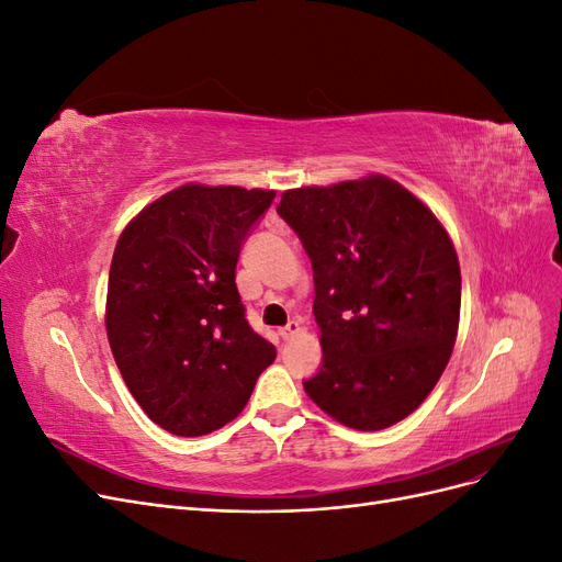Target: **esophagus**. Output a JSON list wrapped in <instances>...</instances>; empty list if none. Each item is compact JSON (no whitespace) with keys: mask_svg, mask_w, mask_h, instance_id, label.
I'll list each match as a JSON object with an SVG mask.
<instances>
[{"mask_svg":"<svg viewBox=\"0 0 562 562\" xmlns=\"http://www.w3.org/2000/svg\"><path fill=\"white\" fill-rule=\"evenodd\" d=\"M297 333H300V323H297V321H291V323H288L285 328H281V330H279L281 339H293Z\"/></svg>","mask_w":562,"mask_h":562,"instance_id":"esophagus-1","label":"esophagus"}]
</instances>
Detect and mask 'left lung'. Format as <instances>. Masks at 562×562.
Returning a JSON list of instances; mask_svg holds the SVG:
<instances>
[{
  "mask_svg": "<svg viewBox=\"0 0 562 562\" xmlns=\"http://www.w3.org/2000/svg\"><path fill=\"white\" fill-rule=\"evenodd\" d=\"M277 211L314 269L323 366L307 396L349 429L405 419L443 375L459 328L462 274L443 223L380 173L285 190Z\"/></svg>",
  "mask_w": 562,
  "mask_h": 562,
  "instance_id": "left-lung-1",
  "label": "left lung"
}]
</instances>
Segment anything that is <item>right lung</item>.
<instances>
[{"label":"right lung","instance_id":"obj_1","mask_svg":"<svg viewBox=\"0 0 562 562\" xmlns=\"http://www.w3.org/2000/svg\"><path fill=\"white\" fill-rule=\"evenodd\" d=\"M274 190L187 182L119 236L105 328L119 372L147 417L203 436L239 415L277 349L255 333L236 291V260Z\"/></svg>","mask_w":562,"mask_h":562}]
</instances>
